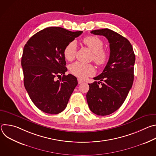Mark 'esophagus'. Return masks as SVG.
Returning <instances> with one entry per match:
<instances>
[{
	"instance_id": "34e87169",
	"label": "esophagus",
	"mask_w": 156,
	"mask_h": 156,
	"mask_svg": "<svg viewBox=\"0 0 156 156\" xmlns=\"http://www.w3.org/2000/svg\"><path fill=\"white\" fill-rule=\"evenodd\" d=\"M78 84H81L82 83H83V81L80 78H78Z\"/></svg>"
}]
</instances>
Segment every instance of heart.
<instances>
[{
	"mask_svg": "<svg viewBox=\"0 0 156 156\" xmlns=\"http://www.w3.org/2000/svg\"><path fill=\"white\" fill-rule=\"evenodd\" d=\"M83 43L93 52L91 58L99 66L105 65L109 58L108 52L102 49L104 46L103 41L95 36H89L83 39ZM77 49L75 41H70L67 44L63 50V55L66 60L72 61L74 59ZM70 72L75 76L84 79L95 74L94 66L91 64H84L76 62L70 65Z\"/></svg>",
	"mask_w": 156,
	"mask_h": 156,
	"instance_id": "obj_1",
	"label": "heart"
}]
</instances>
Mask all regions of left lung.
Masks as SVG:
<instances>
[{"label":"left lung","mask_w":156,"mask_h":156,"mask_svg":"<svg viewBox=\"0 0 156 156\" xmlns=\"http://www.w3.org/2000/svg\"><path fill=\"white\" fill-rule=\"evenodd\" d=\"M91 33L107 39L110 57L102 73L94 78L100 81L89 84L86 99L93 113L107 115L121 107L131 90L134 80L135 55L129 41L119 33L108 28Z\"/></svg>","instance_id":"1"}]
</instances>
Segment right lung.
I'll return each mask as SVG.
<instances>
[{"label":"right lung","instance_id":"1","mask_svg":"<svg viewBox=\"0 0 156 156\" xmlns=\"http://www.w3.org/2000/svg\"><path fill=\"white\" fill-rule=\"evenodd\" d=\"M82 33L48 27L34 34L25 45L21 57L24 85L32 102L44 112H62L78 84L75 76L65 74L67 69L63 50Z\"/></svg>","mask_w":156,"mask_h":156}]
</instances>
